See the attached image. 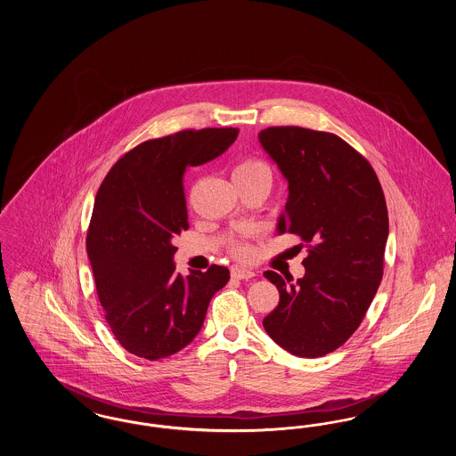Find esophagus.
<instances>
[{
  "label": "esophagus",
  "instance_id": "34e87169",
  "mask_svg": "<svg viewBox=\"0 0 456 456\" xmlns=\"http://www.w3.org/2000/svg\"><path fill=\"white\" fill-rule=\"evenodd\" d=\"M231 275H232V279H238V281H248V279H253L256 273H255L253 270H249V268L234 266V268L231 270Z\"/></svg>",
  "mask_w": 456,
  "mask_h": 456
}]
</instances>
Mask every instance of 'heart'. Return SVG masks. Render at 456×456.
<instances>
[{
	"mask_svg": "<svg viewBox=\"0 0 456 456\" xmlns=\"http://www.w3.org/2000/svg\"><path fill=\"white\" fill-rule=\"evenodd\" d=\"M232 179L234 183H249V181H258V179H272V174L266 164H263L261 160H255V159H246L242 162H239L238 166L232 171ZM232 251L244 258L249 255V248L244 242H236L232 246Z\"/></svg>",
	"mask_w": 456,
	"mask_h": 456,
	"instance_id": "1",
	"label": "heart"
}]
</instances>
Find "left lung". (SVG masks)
Instances as JSON below:
<instances>
[{
	"mask_svg": "<svg viewBox=\"0 0 456 456\" xmlns=\"http://www.w3.org/2000/svg\"><path fill=\"white\" fill-rule=\"evenodd\" d=\"M258 140L289 184L277 232L296 234L309 248L303 279L265 272L281 301L263 326L287 352L322 357L347 342L381 282L385 195L368 160L337 134L273 126Z\"/></svg>",
	"mask_w": 456,
	"mask_h": 456,
	"instance_id": "obj_1",
	"label": "left lung"
}]
</instances>
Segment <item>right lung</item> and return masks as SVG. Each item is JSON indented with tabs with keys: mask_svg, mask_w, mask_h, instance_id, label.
<instances>
[{
	"mask_svg": "<svg viewBox=\"0 0 456 456\" xmlns=\"http://www.w3.org/2000/svg\"><path fill=\"white\" fill-rule=\"evenodd\" d=\"M236 128L184 130L125 153L102 181L88 227L87 253L99 301L116 340L157 361L186 347L203 326L229 270L175 273L174 238L190 227L183 177L217 159Z\"/></svg>",
	"mask_w": 456,
	"mask_h": 456,
	"instance_id": "obj_1",
	"label": "right lung"
}]
</instances>
